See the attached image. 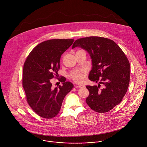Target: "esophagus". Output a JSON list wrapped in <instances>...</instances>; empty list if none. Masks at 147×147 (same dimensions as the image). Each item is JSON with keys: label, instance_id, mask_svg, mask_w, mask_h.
I'll use <instances>...</instances> for the list:
<instances>
[{"label": "esophagus", "instance_id": "obj_1", "mask_svg": "<svg viewBox=\"0 0 147 147\" xmlns=\"http://www.w3.org/2000/svg\"><path fill=\"white\" fill-rule=\"evenodd\" d=\"M76 87L77 88H84V87H85V85H81V84L77 85Z\"/></svg>", "mask_w": 147, "mask_h": 147}]
</instances>
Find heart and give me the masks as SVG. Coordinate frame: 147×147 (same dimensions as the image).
<instances>
[{
  "instance_id": "heart-1",
  "label": "heart",
  "mask_w": 147,
  "mask_h": 147,
  "mask_svg": "<svg viewBox=\"0 0 147 147\" xmlns=\"http://www.w3.org/2000/svg\"><path fill=\"white\" fill-rule=\"evenodd\" d=\"M71 78L75 82H82L84 80V76L82 73H74L70 75Z\"/></svg>"
}]
</instances>
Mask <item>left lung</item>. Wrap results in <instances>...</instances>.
<instances>
[{
	"label": "left lung",
	"instance_id": "8db88e82",
	"mask_svg": "<svg viewBox=\"0 0 147 147\" xmlns=\"http://www.w3.org/2000/svg\"><path fill=\"white\" fill-rule=\"evenodd\" d=\"M76 47L89 54L92 68L89 79L99 83L98 86H86L89 92L86 104L97 113L110 111L122 101L128 88L130 64L125 54L113 40L97 36L76 40L72 49Z\"/></svg>",
	"mask_w": 147,
	"mask_h": 147
}]
</instances>
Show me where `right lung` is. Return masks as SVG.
I'll use <instances>...</instances> for the list:
<instances>
[{"instance_id": "right-lung-1", "label": "right lung", "mask_w": 147, "mask_h": 147, "mask_svg": "<svg viewBox=\"0 0 147 147\" xmlns=\"http://www.w3.org/2000/svg\"><path fill=\"white\" fill-rule=\"evenodd\" d=\"M74 39H53L37 45L24 64L22 86L28 104L40 117L51 119L57 116L63 99L74 85L59 79L62 85L53 88L51 79L57 76L60 59L73 43ZM56 78V77H55Z\"/></svg>"}]
</instances>
